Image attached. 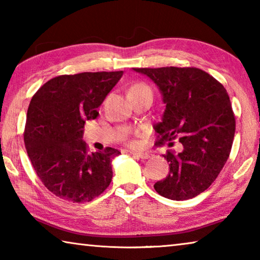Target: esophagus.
<instances>
[{"label":"esophagus","instance_id":"obj_1","mask_svg":"<svg viewBox=\"0 0 260 260\" xmlns=\"http://www.w3.org/2000/svg\"><path fill=\"white\" fill-rule=\"evenodd\" d=\"M132 155L136 158H140V159H148V158H150V155L147 152H132Z\"/></svg>","mask_w":260,"mask_h":260}]
</instances>
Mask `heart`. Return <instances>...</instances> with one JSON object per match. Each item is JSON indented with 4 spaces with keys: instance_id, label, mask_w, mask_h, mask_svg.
<instances>
[{
    "instance_id": "1",
    "label": "heart",
    "mask_w": 260,
    "mask_h": 260,
    "mask_svg": "<svg viewBox=\"0 0 260 260\" xmlns=\"http://www.w3.org/2000/svg\"><path fill=\"white\" fill-rule=\"evenodd\" d=\"M133 90H151V89H150V87H149L148 85H146V83L140 82V83H136V85H134L129 89V91H133ZM129 146L135 147L136 146L135 141H129Z\"/></svg>"
}]
</instances>
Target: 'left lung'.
Instances as JSON below:
<instances>
[{
    "instance_id": "1",
    "label": "left lung",
    "mask_w": 260,
    "mask_h": 260,
    "mask_svg": "<svg viewBox=\"0 0 260 260\" xmlns=\"http://www.w3.org/2000/svg\"><path fill=\"white\" fill-rule=\"evenodd\" d=\"M155 81L166 103L162 120L155 126L157 144L173 147L179 138L180 152L167 151L169 175L155 183L166 199L184 201L206 190L230 157L235 134V114L221 83L197 68H138Z\"/></svg>"
}]
</instances>
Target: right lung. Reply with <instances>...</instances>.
Listing matches in <instances>:
<instances>
[{"label":"right lung","instance_id":"obj_1","mask_svg":"<svg viewBox=\"0 0 260 260\" xmlns=\"http://www.w3.org/2000/svg\"><path fill=\"white\" fill-rule=\"evenodd\" d=\"M122 71L63 74L50 79L30 100L24 129L26 151L48 190L73 203L90 202L112 180L111 159L120 151L107 147L89 152L82 141L86 120L122 77Z\"/></svg>","mask_w":260,"mask_h":260}]
</instances>
